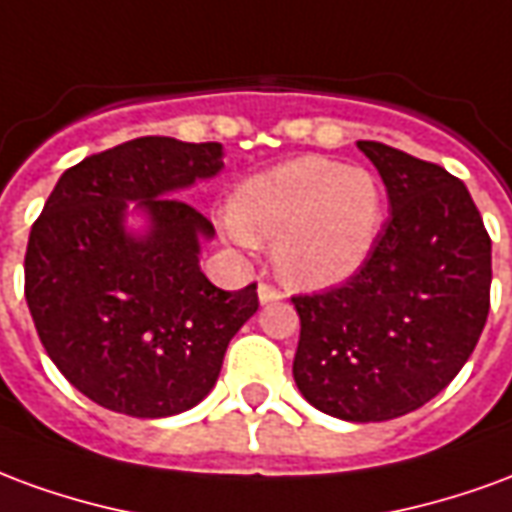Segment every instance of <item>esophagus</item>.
Returning a JSON list of instances; mask_svg holds the SVG:
<instances>
[{
	"label": "esophagus",
	"instance_id": "1",
	"mask_svg": "<svg viewBox=\"0 0 512 512\" xmlns=\"http://www.w3.org/2000/svg\"><path fill=\"white\" fill-rule=\"evenodd\" d=\"M257 296H260V301H263V304H268V301L282 299V290L274 288L271 282H260V288H257Z\"/></svg>",
	"mask_w": 512,
	"mask_h": 512
}]
</instances>
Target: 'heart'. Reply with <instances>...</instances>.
<instances>
[{
  "mask_svg": "<svg viewBox=\"0 0 512 512\" xmlns=\"http://www.w3.org/2000/svg\"><path fill=\"white\" fill-rule=\"evenodd\" d=\"M381 222L384 194L367 169L307 156L246 180L227 230L277 244L279 274L293 285L329 288L362 268Z\"/></svg>",
  "mask_w": 512,
  "mask_h": 512,
  "instance_id": "heart-1",
  "label": "heart"
}]
</instances>
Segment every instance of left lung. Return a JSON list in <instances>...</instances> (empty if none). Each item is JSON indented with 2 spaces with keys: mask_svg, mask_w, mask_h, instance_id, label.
Here are the masks:
<instances>
[{
  "mask_svg": "<svg viewBox=\"0 0 512 512\" xmlns=\"http://www.w3.org/2000/svg\"><path fill=\"white\" fill-rule=\"evenodd\" d=\"M392 216L337 288L293 296V378L323 414L384 422L425 406L461 373L491 307V235L472 194L439 164L359 142Z\"/></svg>",
  "mask_w": 512,
  "mask_h": 512,
  "instance_id": "obj_1",
  "label": "left lung"
}]
</instances>
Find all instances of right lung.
I'll use <instances>...</instances> for the list:
<instances>
[{
    "label": "right lung",
    "instance_id": "obj_1",
    "mask_svg": "<svg viewBox=\"0 0 512 512\" xmlns=\"http://www.w3.org/2000/svg\"><path fill=\"white\" fill-rule=\"evenodd\" d=\"M224 167L219 142L139 136L65 169L24 255V296L51 362L98 406L156 419L197 406L235 332L260 307L257 285L222 290L200 271L213 224L167 197ZM151 233L122 230L125 202Z\"/></svg>",
    "mask_w": 512,
    "mask_h": 512
}]
</instances>
